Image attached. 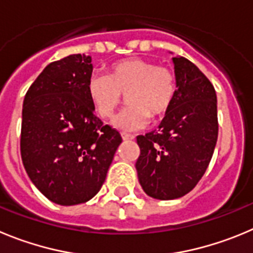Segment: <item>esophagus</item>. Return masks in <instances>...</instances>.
I'll return each instance as SVG.
<instances>
[{"label": "esophagus", "instance_id": "obj_1", "mask_svg": "<svg viewBox=\"0 0 253 253\" xmlns=\"http://www.w3.org/2000/svg\"><path fill=\"white\" fill-rule=\"evenodd\" d=\"M121 136H122V138H124L125 141H128V140H133V138H135V136H132V135H129V133H126V132H122L121 133Z\"/></svg>", "mask_w": 253, "mask_h": 253}]
</instances>
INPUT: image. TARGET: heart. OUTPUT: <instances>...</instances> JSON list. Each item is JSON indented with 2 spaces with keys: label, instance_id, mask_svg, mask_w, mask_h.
Returning <instances> with one entry per match:
<instances>
[{
  "label": "heart",
  "instance_id": "1",
  "mask_svg": "<svg viewBox=\"0 0 253 253\" xmlns=\"http://www.w3.org/2000/svg\"><path fill=\"white\" fill-rule=\"evenodd\" d=\"M177 82L170 68L151 60L129 58L116 61L108 76L94 73L87 83V93L93 108L102 118H110L126 94L128 106L112 120L122 131L145 127L150 117L165 115L176 95Z\"/></svg>",
  "mask_w": 253,
  "mask_h": 253
}]
</instances>
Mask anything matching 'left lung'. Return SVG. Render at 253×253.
Segmentation results:
<instances>
[{
	"label": "left lung",
	"instance_id": "8db88e82",
	"mask_svg": "<svg viewBox=\"0 0 253 253\" xmlns=\"http://www.w3.org/2000/svg\"><path fill=\"white\" fill-rule=\"evenodd\" d=\"M177 89L159 128L137 136L138 181L149 197H184L202 179L218 137L213 84L190 60L172 58Z\"/></svg>",
	"mask_w": 253,
	"mask_h": 253
}]
</instances>
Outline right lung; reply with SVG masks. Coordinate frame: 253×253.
<instances>
[{
    "instance_id": "1",
    "label": "right lung",
    "mask_w": 253,
    "mask_h": 253,
    "mask_svg": "<svg viewBox=\"0 0 253 253\" xmlns=\"http://www.w3.org/2000/svg\"><path fill=\"white\" fill-rule=\"evenodd\" d=\"M89 55L50 63L27 90L22 106L21 158L34 185L49 200L76 206L92 199L106 180L122 142L94 115L87 93Z\"/></svg>"
}]
</instances>
